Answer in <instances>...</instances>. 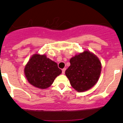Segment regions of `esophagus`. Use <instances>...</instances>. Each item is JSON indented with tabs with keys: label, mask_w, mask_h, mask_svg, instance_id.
Masks as SVG:
<instances>
[{
	"label": "esophagus",
	"mask_w": 123,
	"mask_h": 123,
	"mask_svg": "<svg viewBox=\"0 0 123 123\" xmlns=\"http://www.w3.org/2000/svg\"><path fill=\"white\" fill-rule=\"evenodd\" d=\"M65 70H66V68H63V69L62 70V74H64V73H65Z\"/></svg>",
	"instance_id": "obj_1"
}]
</instances>
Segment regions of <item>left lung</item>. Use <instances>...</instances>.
I'll return each mask as SVG.
<instances>
[{
	"label": "left lung",
	"instance_id": "left-lung-1",
	"mask_svg": "<svg viewBox=\"0 0 123 123\" xmlns=\"http://www.w3.org/2000/svg\"><path fill=\"white\" fill-rule=\"evenodd\" d=\"M70 62L65 75L73 89L81 92L95 86L101 72V64L96 55L84 51L71 58Z\"/></svg>",
	"mask_w": 123,
	"mask_h": 123
}]
</instances>
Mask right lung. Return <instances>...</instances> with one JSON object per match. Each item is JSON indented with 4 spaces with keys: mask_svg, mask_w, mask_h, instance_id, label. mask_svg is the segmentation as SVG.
<instances>
[{
    "mask_svg": "<svg viewBox=\"0 0 123 123\" xmlns=\"http://www.w3.org/2000/svg\"><path fill=\"white\" fill-rule=\"evenodd\" d=\"M62 73L58 64L46 55L34 54L25 65L24 73L30 84L41 89L49 87Z\"/></svg>",
    "mask_w": 123,
    "mask_h": 123,
    "instance_id": "right-lung-1",
    "label": "right lung"
}]
</instances>
